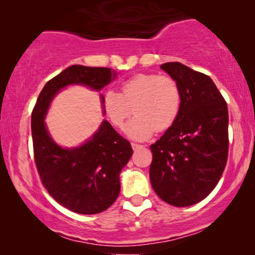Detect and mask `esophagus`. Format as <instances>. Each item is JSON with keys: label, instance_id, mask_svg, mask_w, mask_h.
Segmentation results:
<instances>
[{"label": "esophagus", "instance_id": "obj_1", "mask_svg": "<svg viewBox=\"0 0 255 255\" xmlns=\"http://www.w3.org/2000/svg\"><path fill=\"white\" fill-rule=\"evenodd\" d=\"M131 146H132V148L134 149V151H137V149L144 147V145H139V144H135V142H132Z\"/></svg>", "mask_w": 255, "mask_h": 255}]
</instances>
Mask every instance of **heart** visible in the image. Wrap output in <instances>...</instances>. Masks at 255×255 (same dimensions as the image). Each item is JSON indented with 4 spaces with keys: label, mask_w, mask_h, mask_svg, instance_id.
I'll use <instances>...</instances> for the list:
<instances>
[{
    "label": "heart",
    "mask_w": 255,
    "mask_h": 255,
    "mask_svg": "<svg viewBox=\"0 0 255 255\" xmlns=\"http://www.w3.org/2000/svg\"><path fill=\"white\" fill-rule=\"evenodd\" d=\"M182 95L177 82L167 75L138 74L122 83L120 93L107 92L103 108L108 120L116 128L135 114L127 133L144 140L155 131H165L179 117Z\"/></svg>",
    "instance_id": "1"
}]
</instances>
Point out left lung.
Segmentation results:
<instances>
[{"instance_id":"obj_1","label":"left lung","mask_w":255,"mask_h":255,"mask_svg":"<svg viewBox=\"0 0 255 255\" xmlns=\"http://www.w3.org/2000/svg\"><path fill=\"white\" fill-rule=\"evenodd\" d=\"M179 85V117L151 145L149 180L156 195L174 207L204 200L217 186L228 161L229 113L210 76L180 62L160 66Z\"/></svg>"}]
</instances>
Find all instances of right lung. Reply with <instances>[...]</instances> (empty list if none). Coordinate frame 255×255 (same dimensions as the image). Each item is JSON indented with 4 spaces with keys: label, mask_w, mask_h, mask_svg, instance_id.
Segmentation results:
<instances>
[{
    "label": "right lung",
    "mask_w": 255,
    "mask_h": 255,
    "mask_svg": "<svg viewBox=\"0 0 255 255\" xmlns=\"http://www.w3.org/2000/svg\"><path fill=\"white\" fill-rule=\"evenodd\" d=\"M116 75L107 67L69 66L44 86L31 115L34 161L41 183L59 204L76 214H100L116 201L121 170L133 151L106 120L85 144L64 148L51 138L45 116L53 97L65 87L82 85L100 92ZM101 100L103 104V95Z\"/></svg>",
    "instance_id": "obj_1"
}]
</instances>
